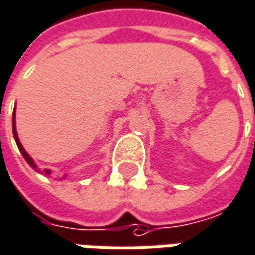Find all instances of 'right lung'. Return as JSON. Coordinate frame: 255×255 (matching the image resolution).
Segmentation results:
<instances>
[{
	"mask_svg": "<svg viewBox=\"0 0 255 255\" xmlns=\"http://www.w3.org/2000/svg\"><path fill=\"white\" fill-rule=\"evenodd\" d=\"M12 129H13V137H15V141H16V144H17V148H19V151H20L21 155H23V158L26 159L27 163L31 166L34 170L41 171V173H44L45 176H50V174H52V171L48 170V169H45L44 171L41 170V169H38V166L35 165L34 159H32L31 156H30V155L26 152V149H24V148H23V145H21L20 140H19V137H17V130H16V108L13 110V115H12ZM63 178H66V174H64L63 177H60V180H63Z\"/></svg>",
	"mask_w": 255,
	"mask_h": 255,
	"instance_id": "obj_1",
	"label": "right lung"
}]
</instances>
